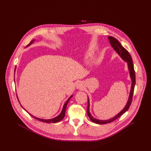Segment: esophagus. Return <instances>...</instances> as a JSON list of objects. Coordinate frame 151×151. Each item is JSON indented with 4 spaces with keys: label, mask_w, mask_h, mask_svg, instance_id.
<instances>
[{
    "label": "esophagus",
    "mask_w": 151,
    "mask_h": 151,
    "mask_svg": "<svg viewBox=\"0 0 151 151\" xmlns=\"http://www.w3.org/2000/svg\"><path fill=\"white\" fill-rule=\"evenodd\" d=\"M83 87V84L82 82H78L76 85V88L79 90H81Z\"/></svg>",
    "instance_id": "1"
}]
</instances>
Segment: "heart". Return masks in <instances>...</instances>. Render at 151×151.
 I'll return each mask as SVG.
<instances>
[{
  "instance_id": "1",
  "label": "heart",
  "mask_w": 151,
  "mask_h": 151,
  "mask_svg": "<svg viewBox=\"0 0 151 151\" xmlns=\"http://www.w3.org/2000/svg\"><path fill=\"white\" fill-rule=\"evenodd\" d=\"M87 55H88V56H90V55H91V53H90V52H88V53L87 54Z\"/></svg>"
}]
</instances>
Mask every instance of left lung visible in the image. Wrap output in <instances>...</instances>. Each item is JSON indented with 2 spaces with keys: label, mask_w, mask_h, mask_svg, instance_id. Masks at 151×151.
I'll return each mask as SVG.
<instances>
[{
  "label": "left lung",
  "mask_w": 151,
  "mask_h": 151,
  "mask_svg": "<svg viewBox=\"0 0 151 151\" xmlns=\"http://www.w3.org/2000/svg\"><path fill=\"white\" fill-rule=\"evenodd\" d=\"M109 40L110 41L111 44L112 45V47L114 48V49L118 52V54L119 55V56L125 61H126L128 63V69L129 71H130V77L131 79L132 80V88H131V91H130V96H129V99L128 100V102L125 106V107L124 108L123 110L121 111V112H120L118 115H116L115 117L108 119V120H99L96 118H94L93 116H91L90 112V110H89V107H90V101L88 98V107H87V114L88 117L90 118V119L96 123V124H107L111 122L114 121H115V119H116L117 118H118L119 117H120L121 115H122L126 111H128V109L130 107L132 102V100H133V94H134V86L136 84V75H135V71H134V65L133 63V60H132V58L130 54V53L128 52V51L124 48L121 44L119 43V42L114 37L112 36H109L108 37Z\"/></svg>",
  "instance_id": "obj_1"
}]
</instances>
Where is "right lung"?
<instances>
[{
    "label": "right lung",
    "mask_w": 151,
    "mask_h": 151,
    "mask_svg": "<svg viewBox=\"0 0 151 151\" xmlns=\"http://www.w3.org/2000/svg\"><path fill=\"white\" fill-rule=\"evenodd\" d=\"M33 41H34V40H32V41L30 42V44H28L27 46H29L30 45H31V44H32V43H33ZM72 97V96H70V97L68 99V100L66 101V102L65 103V104H64V106H63V107L62 111H61V112L60 113V114L59 115H58L57 116H56L55 118H54L50 119H40V118H36V117H35V116L32 115L30 114H30V115H31V116H32V117H33L34 118H35V119L39 120V121H40L45 122H47V123H55V122H58V121H60L61 120H62V119L64 118V116H65V112H66V107H67V104H68V103H69V100H70V98H71Z\"/></svg>",
    "instance_id": "add662e5"
}]
</instances>
